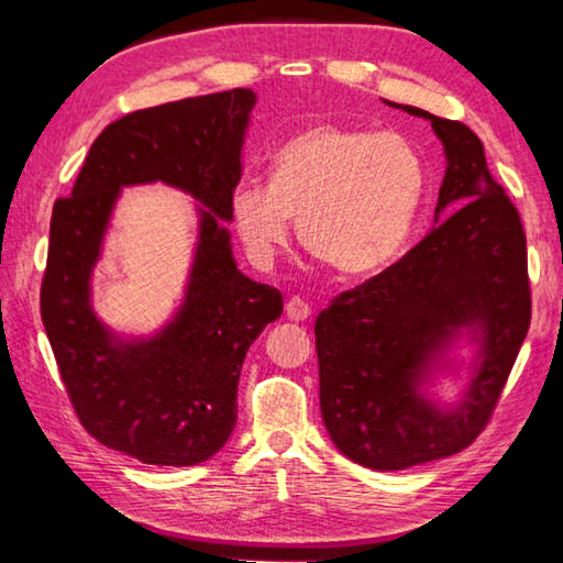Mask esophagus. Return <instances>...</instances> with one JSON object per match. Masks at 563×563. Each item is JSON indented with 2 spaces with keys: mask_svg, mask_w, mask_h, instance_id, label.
<instances>
[{
  "mask_svg": "<svg viewBox=\"0 0 563 563\" xmlns=\"http://www.w3.org/2000/svg\"><path fill=\"white\" fill-rule=\"evenodd\" d=\"M310 305L305 302L302 298H298V295H295V298H290L288 302H285V316H288L290 320H295V322H302V320H308L310 318Z\"/></svg>",
  "mask_w": 563,
  "mask_h": 563,
  "instance_id": "34e87169",
  "label": "esophagus"
}]
</instances>
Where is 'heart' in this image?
Wrapping results in <instances>:
<instances>
[{"label":"heart","instance_id":"1","mask_svg":"<svg viewBox=\"0 0 563 563\" xmlns=\"http://www.w3.org/2000/svg\"><path fill=\"white\" fill-rule=\"evenodd\" d=\"M427 194V164L397 131L318 123L273 154L268 186L243 184L231 198L235 233L261 268L290 241L342 275L393 263L415 231Z\"/></svg>","mask_w":563,"mask_h":563}]
</instances>
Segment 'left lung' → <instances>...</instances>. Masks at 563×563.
<instances>
[{"label": "left lung", "instance_id": "8db88e82", "mask_svg": "<svg viewBox=\"0 0 563 563\" xmlns=\"http://www.w3.org/2000/svg\"><path fill=\"white\" fill-rule=\"evenodd\" d=\"M399 109L442 139L437 216L454 213L316 320L322 422L342 454L379 472L466 450L489 424L531 322L527 235L482 141L462 121ZM462 327L483 332V360L465 402L442 413L418 385Z\"/></svg>", "mask_w": 563, "mask_h": 563}]
</instances>
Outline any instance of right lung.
Listing matches in <instances>:
<instances>
[{
  "instance_id": "1",
  "label": "right lung",
  "mask_w": 563,
  "mask_h": 563,
  "mask_svg": "<svg viewBox=\"0 0 563 563\" xmlns=\"http://www.w3.org/2000/svg\"><path fill=\"white\" fill-rule=\"evenodd\" d=\"M251 89L126 113L93 141L71 196L52 211L42 322L62 383L93 440L144 464L194 466L228 442L247 347L283 312L278 288L235 268L231 198ZM164 179L201 200L202 233L187 298L156 339L123 343L90 310V271L118 190Z\"/></svg>"
}]
</instances>
